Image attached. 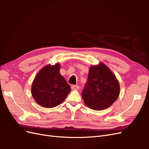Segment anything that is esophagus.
<instances>
[{
	"mask_svg": "<svg viewBox=\"0 0 149 149\" xmlns=\"http://www.w3.org/2000/svg\"><path fill=\"white\" fill-rule=\"evenodd\" d=\"M79 86L78 85H72L71 86V89L72 90H78L79 89Z\"/></svg>",
	"mask_w": 149,
	"mask_h": 149,
	"instance_id": "obj_1",
	"label": "esophagus"
}]
</instances>
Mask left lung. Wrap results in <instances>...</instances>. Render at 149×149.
Returning <instances> with one entry per match:
<instances>
[{
	"label": "left lung",
	"mask_w": 149,
	"mask_h": 149,
	"mask_svg": "<svg viewBox=\"0 0 149 149\" xmlns=\"http://www.w3.org/2000/svg\"><path fill=\"white\" fill-rule=\"evenodd\" d=\"M120 85L111 70L103 63L89 68L87 83L81 93L88 107L101 111L109 107L118 98Z\"/></svg>",
	"instance_id": "8db88e82"
}]
</instances>
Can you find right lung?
<instances>
[{"instance_id": "add662e5", "label": "right lung", "mask_w": 149, "mask_h": 149, "mask_svg": "<svg viewBox=\"0 0 149 149\" xmlns=\"http://www.w3.org/2000/svg\"><path fill=\"white\" fill-rule=\"evenodd\" d=\"M60 65L45 66L36 75L31 85V95L40 106L52 108L61 104L71 91L60 73Z\"/></svg>"}]
</instances>
